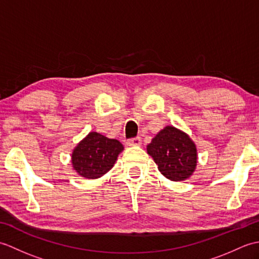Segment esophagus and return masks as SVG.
I'll list each match as a JSON object with an SVG mask.
<instances>
[{"instance_id":"1","label":"esophagus","mask_w":259,"mask_h":259,"mask_svg":"<svg viewBox=\"0 0 259 259\" xmlns=\"http://www.w3.org/2000/svg\"><path fill=\"white\" fill-rule=\"evenodd\" d=\"M126 145L130 146V147L140 146L141 145V138H140V137H136V138H133V139L128 140V142H126Z\"/></svg>"}]
</instances>
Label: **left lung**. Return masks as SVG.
Segmentation results:
<instances>
[{
  "mask_svg": "<svg viewBox=\"0 0 259 259\" xmlns=\"http://www.w3.org/2000/svg\"><path fill=\"white\" fill-rule=\"evenodd\" d=\"M148 155L167 179L183 181L195 172L197 147L190 137L172 125L164 126L147 146Z\"/></svg>",
  "mask_w": 259,
  "mask_h": 259,
  "instance_id": "1",
  "label": "left lung"
}]
</instances>
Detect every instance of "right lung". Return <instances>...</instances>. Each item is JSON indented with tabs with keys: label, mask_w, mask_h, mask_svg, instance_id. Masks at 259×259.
Here are the masks:
<instances>
[{
	"label": "right lung",
	"mask_w": 259,
	"mask_h": 259,
	"mask_svg": "<svg viewBox=\"0 0 259 259\" xmlns=\"http://www.w3.org/2000/svg\"><path fill=\"white\" fill-rule=\"evenodd\" d=\"M123 146L117 139L101 134H88L72 151L71 163L74 171L85 179H98L106 175L117 161Z\"/></svg>",
	"instance_id": "add662e5"
}]
</instances>
